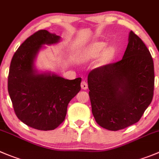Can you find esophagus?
<instances>
[{"label": "esophagus", "instance_id": "34e87169", "mask_svg": "<svg viewBox=\"0 0 159 159\" xmlns=\"http://www.w3.org/2000/svg\"><path fill=\"white\" fill-rule=\"evenodd\" d=\"M81 89H84V90H86L88 89V84L85 81H82L81 83Z\"/></svg>", "mask_w": 159, "mask_h": 159}]
</instances>
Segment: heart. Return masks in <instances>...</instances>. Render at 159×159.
<instances>
[{"instance_id":"heart-1","label":"heart","mask_w":159,"mask_h":159,"mask_svg":"<svg viewBox=\"0 0 159 159\" xmlns=\"http://www.w3.org/2000/svg\"><path fill=\"white\" fill-rule=\"evenodd\" d=\"M106 44L102 42H95L93 43L89 44L88 47H84L78 54V60L81 62H88L92 60L95 59L99 56L102 50L104 49ZM114 49L112 47H108L102 53L99 59H98L97 65L98 67H102L107 64L113 58Z\"/></svg>"}]
</instances>
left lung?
Listing matches in <instances>:
<instances>
[{
  "instance_id": "8db88e82",
  "label": "left lung",
  "mask_w": 159,
  "mask_h": 159,
  "mask_svg": "<svg viewBox=\"0 0 159 159\" xmlns=\"http://www.w3.org/2000/svg\"><path fill=\"white\" fill-rule=\"evenodd\" d=\"M88 84L98 125L116 131L136 124L154 93L153 59L145 44L130 31L122 60L92 70Z\"/></svg>"
}]
</instances>
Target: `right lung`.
<instances>
[{
	"label": "right lung",
	"mask_w": 159,
	"mask_h": 159,
	"mask_svg": "<svg viewBox=\"0 0 159 159\" xmlns=\"http://www.w3.org/2000/svg\"><path fill=\"white\" fill-rule=\"evenodd\" d=\"M61 36L39 30L18 47L9 69L7 90L17 117L29 127L52 130L65 119L70 100L81 90V78L68 80L51 72H39L35 61L44 45Z\"/></svg>",
	"instance_id": "obj_1"
}]
</instances>
